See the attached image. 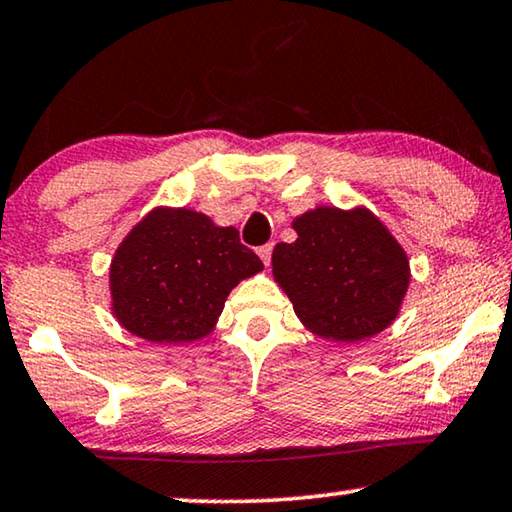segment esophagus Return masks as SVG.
Instances as JSON below:
<instances>
[{"label":"esophagus","mask_w":512,"mask_h":512,"mask_svg":"<svg viewBox=\"0 0 512 512\" xmlns=\"http://www.w3.org/2000/svg\"><path fill=\"white\" fill-rule=\"evenodd\" d=\"M271 253H273V243H266V246L257 248V255H259V259H262L266 266H269V262H271Z\"/></svg>","instance_id":"esophagus-1"}]
</instances>
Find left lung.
<instances>
[{"mask_svg": "<svg viewBox=\"0 0 512 512\" xmlns=\"http://www.w3.org/2000/svg\"><path fill=\"white\" fill-rule=\"evenodd\" d=\"M294 243L273 248V278L319 338L358 342L388 329L409 289V257L365 207H317L292 220Z\"/></svg>", "mask_w": 512, "mask_h": 512, "instance_id": "8db88e82", "label": "left lung"}]
</instances>
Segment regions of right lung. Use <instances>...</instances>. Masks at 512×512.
Here are the masks:
<instances>
[{"instance_id": "right-lung-1", "label": "right lung", "mask_w": 512, "mask_h": 512, "mask_svg": "<svg viewBox=\"0 0 512 512\" xmlns=\"http://www.w3.org/2000/svg\"><path fill=\"white\" fill-rule=\"evenodd\" d=\"M262 269L236 227L186 207H156L112 257V315L156 345L202 340L216 329L232 289Z\"/></svg>"}]
</instances>
